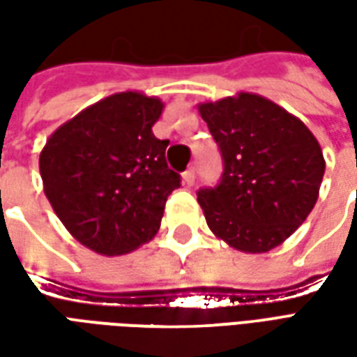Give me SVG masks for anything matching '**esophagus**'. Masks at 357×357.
Listing matches in <instances>:
<instances>
[{
  "instance_id": "esophagus-1",
  "label": "esophagus",
  "mask_w": 357,
  "mask_h": 357,
  "mask_svg": "<svg viewBox=\"0 0 357 357\" xmlns=\"http://www.w3.org/2000/svg\"><path fill=\"white\" fill-rule=\"evenodd\" d=\"M183 181H185V185H193L195 183V168H189V170L183 172Z\"/></svg>"
}]
</instances>
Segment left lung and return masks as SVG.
Masks as SVG:
<instances>
[{"mask_svg": "<svg viewBox=\"0 0 357 357\" xmlns=\"http://www.w3.org/2000/svg\"><path fill=\"white\" fill-rule=\"evenodd\" d=\"M224 172L197 193L206 224L229 247L268 252L314 208L325 160L306 124L266 97L239 93L199 105Z\"/></svg>", "mask_w": 357, "mask_h": 357, "instance_id": "obj_1", "label": "left lung"}]
</instances>
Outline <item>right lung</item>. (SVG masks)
<instances>
[{
    "label": "right lung",
    "instance_id": "1",
    "mask_svg": "<svg viewBox=\"0 0 357 357\" xmlns=\"http://www.w3.org/2000/svg\"><path fill=\"white\" fill-rule=\"evenodd\" d=\"M162 109L137 91L110 95L65 122L40 153L45 197L84 247L126 255L158 231L181 185L166 164L170 141L153 133Z\"/></svg>",
    "mask_w": 357,
    "mask_h": 357
}]
</instances>
